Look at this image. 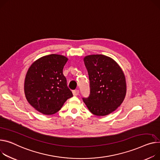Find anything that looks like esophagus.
<instances>
[{"label": "esophagus", "instance_id": "34e87169", "mask_svg": "<svg viewBox=\"0 0 160 160\" xmlns=\"http://www.w3.org/2000/svg\"><path fill=\"white\" fill-rule=\"evenodd\" d=\"M72 93H73V95L76 96V95H79V90H73V91L72 92Z\"/></svg>", "mask_w": 160, "mask_h": 160}]
</instances>
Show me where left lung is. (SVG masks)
Returning a JSON list of instances; mask_svg holds the SVG:
<instances>
[{"mask_svg": "<svg viewBox=\"0 0 160 160\" xmlns=\"http://www.w3.org/2000/svg\"><path fill=\"white\" fill-rule=\"evenodd\" d=\"M88 73L90 93L82 100L90 112L97 116L112 113L124 101L126 82L122 68L112 58L102 54L84 57Z\"/></svg>", "mask_w": 160, "mask_h": 160, "instance_id": "1", "label": "left lung"}]
</instances>
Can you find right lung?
Returning a JSON list of instances; mask_svg holds the SVG:
<instances>
[{"mask_svg": "<svg viewBox=\"0 0 160 160\" xmlns=\"http://www.w3.org/2000/svg\"><path fill=\"white\" fill-rule=\"evenodd\" d=\"M67 61L62 55L45 56L35 61L28 70L24 82L26 97L44 115L56 113L73 96L63 73Z\"/></svg>", "mask_w": 160, "mask_h": 160, "instance_id": "1", "label": "right lung"}]
</instances>
